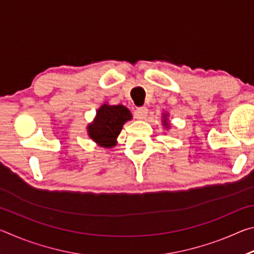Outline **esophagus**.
Instances as JSON below:
<instances>
[{
    "label": "esophagus",
    "mask_w": 254,
    "mask_h": 254,
    "mask_svg": "<svg viewBox=\"0 0 254 254\" xmlns=\"http://www.w3.org/2000/svg\"><path fill=\"white\" fill-rule=\"evenodd\" d=\"M148 115V109L147 107H137V109L135 110L134 112V117L137 119V120H144L145 118H147Z\"/></svg>",
    "instance_id": "34e87169"
}]
</instances>
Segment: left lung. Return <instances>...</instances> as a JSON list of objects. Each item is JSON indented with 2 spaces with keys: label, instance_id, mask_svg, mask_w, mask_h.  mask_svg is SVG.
<instances>
[{
  "label": "left lung",
  "instance_id": "left-lung-1",
  "mask_svg": "<svg viewBox=\"0 0 254 254\" xmlns=\"http://www.w3.org/2000/svg\"><path fill=\"white\" fill-rule=\"evenodd\" d=\"M165 121H166V120H165Z\"/></svg>",
  "mask_w": 254,
  "mask_h": 254
}]
</instances>
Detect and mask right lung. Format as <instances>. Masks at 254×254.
I'll return each mask as SVG.
<instances>
[{
    "instance_id": "obj_1",
    "label": "right lung",
    "mask_w": 254,
    "mask_h": 254,
    "mask_svg": "<svg viewBox=\"0 0 254 254\" xmlns=\"http://www.w3.org/2000/svg\"><path fill=\"white\" fill-rule=\"evenodd\" d=\"M131 118L130 111L126 106L103 105L97 111L95 121L88 127L89 136L102 147H113L123 124Z\"/></svg>"
}]
</instances>
